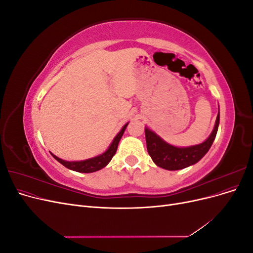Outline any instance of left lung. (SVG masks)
<instances>
[{
    "mask_svg": "<svg viewBox=\"0 0 253 253\" xmlns=\"http://www.w3.org/2000/svg\"><path fill=\"white\" fill-rule=\"evenodd\" d=\"M219 125V112L217 114L215 126L210 136L203 143L191 145L187 148H177L166 142L155 133L145 127V140L147 149L154 164L163 169L176 171L185 169L187 167L196 164L206 155L215 139Z\"/></svg>",
    "mask_w": 253,
    "mask_h": 253,
    "instance_id": "left-lung-1",
    "label": "left lung"
}]
</instances>
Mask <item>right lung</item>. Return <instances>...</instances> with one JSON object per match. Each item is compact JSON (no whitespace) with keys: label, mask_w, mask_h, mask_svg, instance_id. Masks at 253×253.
<instances>
[{"label":"right lung","mask_w":253,"mask_h":253,"mask_svg":"<svg viewBox=\"0 0 253 253\" xmlns=\"http://www.w3.org/2000/svg\"><path fill=\"white\" fill-rule=\"evenodd\" d=\"M127 125H128V122L126 125L124 126V127L121 128V131L116 135V137H115L114 140L112 141L109 149L106 150L104 153H102L101 155H98L96 157L85 159V160H81V162H66V160H63V159L57 157L56 155H53L52 153H50V154L52 155L53 158L58 160L61 165H63L64 167H66L67 169H70V170L80 172V173H93V172L99 171V170H101L102 168H104L112 160L113 156L115 155V153H116V151H117L118 143L121 139L122 135H124Z\"/></svg>","instance_id":"1"}]
</instances>
